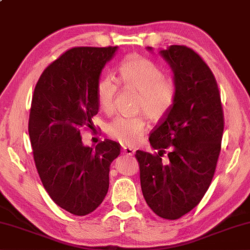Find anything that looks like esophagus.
I'll return each instance as SVG.
<instances>
[{"mask_svg":"<svg viewBox=\"0 0 250 250\" xmlns=\"http://www.w3.org/2000/svg\"><path fill=\"white\" fill-rule=\"evenodd\" d=\"M123 153L126 154V155H133L135 153V149L129 148V147H124L123 148Z\"/></svg>","mask_w":250,"mask_h":250,"instance_id":"34e87169","label":"esophagus"}]
</instances>
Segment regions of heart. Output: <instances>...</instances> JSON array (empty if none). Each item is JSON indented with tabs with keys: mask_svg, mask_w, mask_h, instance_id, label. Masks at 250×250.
Listing matches in <instances>:
<instances>
[{
	"mask_svg": "<svg viewBox=\"0 0 250 250\" xmlns=\"http://www.w3.org/2000/svg\"><path fill=\"white\" fill-rule=\"evenodd\" d=\"M119 81L124 87L139 92L136 104L137 113H144L151 121H159L172 110L176 100V84L164 77L162 69L151 60L140 55H130L121 63ZM112 75H104L97 83V100L104 112L114 109L119 83ZM147 123L143 115L119 116L106 126L107 135L123 145H134L144 135Z\"/></svg>",
	"mask_w": 250,
	"mask_h": 250,
	"instance_id": "heart-1",
	"label": "heart"
}]
</instances>
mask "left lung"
<instances>
[{"mask_svg": "<svg viewBox=\"0 0 250 250\" xmlns=\"http://www.w3.org/2000/svg\"><path fill=\"white\" fill-rule=\"evenodd\" d=\"M159 53L173 70L176 100L149 137L158 153L137 150L136 159L147 205L160 218L176 220L208 190L221 151L224 116L218 83L195 51L169 45ZM167 151L169 160L164 163Z\"/></svg>", "mask_w": 250, "mask_h": 250, "instance_id": "obj_1", "label": "left lung"}]
</instances>
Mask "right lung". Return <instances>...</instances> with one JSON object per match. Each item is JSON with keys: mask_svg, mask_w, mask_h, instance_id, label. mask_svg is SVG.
I'll list each match as a JSON object with an SVG mask.
<instances>
[{"mask_svg": "<svg viewBox=\"0 0 250 250\" xmlns=\"http://www.w3.org/2000/svg\"><path fill=\"white\" fill-rule=\"evenodd\" d=\"M117 46H79L65 52L38 81L29 114L38 174L51 199L74 215L95 211L109 190L110 166L121 146L105 139L95 148L82 141L99 110L97 83Z\"/></svg>", "mask_w": 250, "mask_h": 250, "instance_id": "1", "label": "right lung"}]
</instances>
